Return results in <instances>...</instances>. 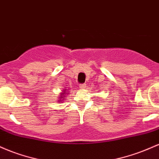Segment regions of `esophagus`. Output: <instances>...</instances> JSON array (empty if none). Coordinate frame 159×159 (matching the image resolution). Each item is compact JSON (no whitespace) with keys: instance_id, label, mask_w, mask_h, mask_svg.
Returning <instances> with one entry per match:
<instances>
[{"instance_id":"1","label":"esophagus","mask_w":159,"mask_h":159,"mask_svg":"<svg viewBox=\"0 0 159 159\" xmlns=\"http://www.w3.org/2000/svg\"><path fill=\"white\" fill-rule=\"evenodd\" d=\"M79 87L81 90H83V89H84L86 87V84H79Z\"/></svg>"}]
</instances>
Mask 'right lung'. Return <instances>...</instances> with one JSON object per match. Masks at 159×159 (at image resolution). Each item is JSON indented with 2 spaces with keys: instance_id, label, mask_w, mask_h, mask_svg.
<instances>
[{
  "instance_id": "obj_1",
  "label": "right lung",
  "mask_w": 159,
  "mask_h": 159,
  "mask_svg": "<svg viewBox=\"0 0 159 159\" xmlns=\"http://www.w3.org/2000/svg\"><path fill=\"white\" fill-rule=\"evenodd\" d=\"M69 93H68V90L67 89H64L63 90V91H62V92L61 93V94H60V96H59V98H58V102H62L63 101V99H65L66 98V95Z\"/></svg>"
}]
</instances>
